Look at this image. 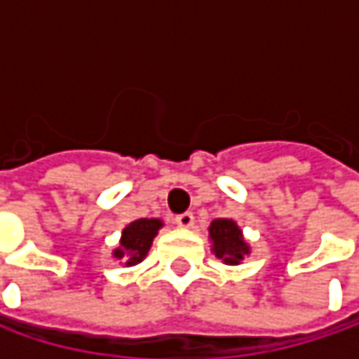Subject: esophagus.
<instances>
[{
  "label": "esophagus",
  "instance_id": "obj_1",
  "mask_svg": "<svg viewBox=\"0 0 359 359\" xmlns=\"http://www.w3.org/2000/svg\"><path fill=\"white\" fill-rule=\"evenodd\" d=\"M175 220H177V224L182 226V229H191V226L195 224V218H193V214H191V212H182V214H179Z\"/></svg>",
  "mask_w": 359,
  "mask_h": 359
}]
</instances>
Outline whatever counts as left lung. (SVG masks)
I'll return each instance as SVG.
<instances>
[{
    "label": "left lung",
    "instance_id": "obj_1",
    "mask_svg": "<svg viewBox=\"0 0 359 359\" xmlns=\"http://www.w3.org/2000/svg\"><path fill=\"white\" fill-rule=\"evenodd\" d=\"M210 239L214 241V251L220 259L226 264H239L245 253H250L248 243L243 241L241 229L229 220V218H218L210 226Z\"/></svg>",
    "mask_w": 359,
    "mask_h": 359
}]
</instances>
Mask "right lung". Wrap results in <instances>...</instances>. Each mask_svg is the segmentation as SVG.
Wrapping results in <instances>:
<instances>
[{
  "mask_svg": "<svg viewBox=\"0 0 359 359\" xmlns=\"http://www.w3.org/2000/svg\"><path fill=\"white\" fill-rule=\"evenodd\" d=\"M160 226H162V222L156 218H139V220L130 222L122 231L120 250L114 251V255L118 259H126V266L139 264L151 248V241L158 235Z\"/></svg>",
  "mask_w": 359,
  "mask_h": 359,
  "instance_id": "right-lung-1",
  "label": "right lung"
}]
</instances>
